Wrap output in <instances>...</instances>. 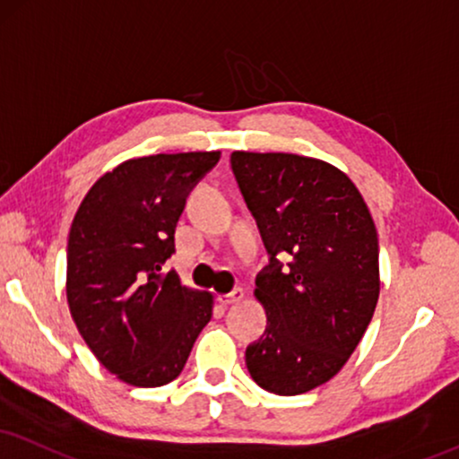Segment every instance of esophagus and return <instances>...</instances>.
<instances>
[{
    "label": "esophagus",
    "instance_id": "esophagus-1",
    "mask_svg": "<svg viewBox=\"0 0 459 459\" xmlns=\"http://www.w3.org/2000/svg\"><path fill=\"white\" fill-rule=\"evenodd\" d=\"M219 299L225 304V307H230V304H238V302H242V299H245V291H242L240 287H236V290L225 293V296H221Z\"/></svg>",
    "mask_w": 459,
    "mask_h": 459
}]
</instances>
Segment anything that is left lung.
Segmentation results:
<instances>
[{"mask_svg":"<svg viewBox=\"0 0 459 459\" xmlns=\"http://www.w3.org/2000/svg\"><path fill=\"white\" fill-rule=\"evenodd\" d=\"M230 161L270 255L255 281L268 325L247 347V368L265 392L307 394L338 375L375 315V221L332 163L247 151ZM285 255L290 262L282 264Z\"/></svg>","mask_w":459,"mask_h":459,"instance_id":"obj_1","label":"left lung"}]
</instances>
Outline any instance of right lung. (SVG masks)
<instances>
[{
  "label": "right lung",
  "mask_w": 459,
  "mask_h": 459,
  "mask_svg": "<svg viewBox=\"0 0 459 459\" xmlns=\"http://www.w3.org/2000/svg\"><path fill=\"white\" fill-rule=\"evenodd\" d=\"M219 151L127 160L84 195L67 240L65 293L78 332L106 370L160 387L185 368L212 296L161 273L189 191Z\"/></svg>",
  "instance_id": "1"
}]
</instances>
